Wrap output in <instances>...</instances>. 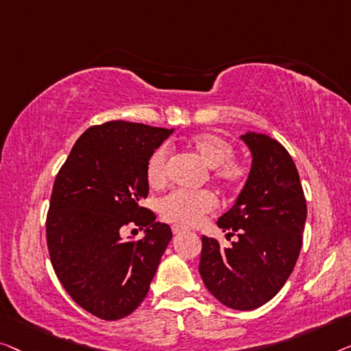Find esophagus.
Returning a JSON list of instances; mask_svg holds the SVG:
<instances>
[{"mask_svg":"<svg viewBox=\"0 0 351 351\" xmlns=\"http://www.w3.org/2000/svg\"><path fill=\"white\" fill-rule=\"evenodd\" d=\"M186 229L182 226H173L171 227V232H173V234H181V232H184Z\"/></svg>","mask_w":351,"mask_h":351,"instance_id":"34e87169","label":"esophagus"}]
</instances>
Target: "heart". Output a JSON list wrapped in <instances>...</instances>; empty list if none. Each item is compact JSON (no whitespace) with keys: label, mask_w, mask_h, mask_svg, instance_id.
<instances>
[{"label":"heart","mask_w":351,"mask_h":351,"mask_svg":"<svg viewBox=\"0 0 351 351\" xmlns=\"http://www.w3.org/2000/svg\"><path fill=\"white\" fill-rule=\"evenodd\" d=\"M187 149L194 152L206 167L213 169V178L229 191H237L248 181L250 167L234 157L229 141L211 133H199L186 141ZM146 181L152 189H162L169 182L170 152L165 146L151 152L146 162ZM218 200L210 191H171L159 202L162 218L178 226H194L205 215L211 213Z\"/></svg>","instance_id":"1"}]
</instances>
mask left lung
<instances>
[{
  "instance_id": "obj_1",
  "label": "left lung",
  "mask_w": 351,
  "mask_h": 351,
  "mask_svg": "<svg viewBox=\"0 0 351 351\" xmlns=\"http://www.w3.org/2000/svg\"><path fill=\"white\" fill-rule=\"evenodd\" d=\"M253 152L248 181L218 226L230 248L202 237L199 272L221 304L253 310L283 288L302 248L307 204L289 152L263 133L241 136Z\"/></svg>"
}]
</instances>
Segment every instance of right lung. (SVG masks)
Wrapping results in <instances>:
<instances>
[{
	"mask_svg": "<svg viewBox=\"0 0 351 351\" xmlns=\"http://www.w3.org/2000/svg\"><path fill=\"white\" fill-rule=\"evenodd\" d=\"M171 132L125 121L88 127L53 181L49 256L66 293L93 317L114 322L136 310L171 240L170 227L141 206L147 157ZM125 226L145 228V239L122 241Z\"/></svg>",
	"mask_w": 351,
	"mask_h": 351,
	"instance_id": "1",
	"label": "right lung"
}]
</instances>
